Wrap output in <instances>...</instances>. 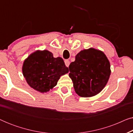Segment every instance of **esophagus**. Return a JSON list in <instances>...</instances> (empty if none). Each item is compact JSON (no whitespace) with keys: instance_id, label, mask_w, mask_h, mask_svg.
<instances>
[{"instance_id":"obj_1","label":"esophagus","mask_w":133,"mask_h":133,"mask_svg":"<svg viewBox=\"0 0 133 133\" xmlns=\"http://www.w3.org/2000/svg\"><path fill=\"white\" fill-rule=\"evenodd\" d=\"M65 65H66V66L68 67L69 65H70V61H69V60H68V59L65 60Z\"/></svg>"}]
</instances>
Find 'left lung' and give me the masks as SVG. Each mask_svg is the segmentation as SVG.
Returning <instances> with one entry per match:
<instances>
[{"label": "left lung", "mask_w": 133, "mask_h": 133, "mask_svg": "<svg viewBox=\"0 0 133 133\" xmlns=\"http://www.w3.org/2000/svg\"><path fill=\"white\" fill-rule=\"evenodd\" d=\"M69 76L75 92L81 97H90L99 93L108 82L110 63L101 51L90 48L80 51L69 66Z\"/></svg>", "instance_id": "left-lung-1"}]
</instances>
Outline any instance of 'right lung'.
Returning a JSON list of instances; mask_svg holds the SVG:
<instances>
[{
    "mask_svg": "<svg viewBox=\"0 0 133 133\" xmlns=\"http://www.w3.org/2000/svg\"><path fill=\"white\" fill-rule=\"evenodd\" d=\"M62 58L53 57L48 50H37L25 60L23 75L26 82L34 90L46 92L57 85L61 76L68 73Z\"/></svg>",
    "mask_w": 133,
    "mask_h": 133,
    "instance_id": "right-lung-1",
    "label": "right lung"
}]
</instances>
